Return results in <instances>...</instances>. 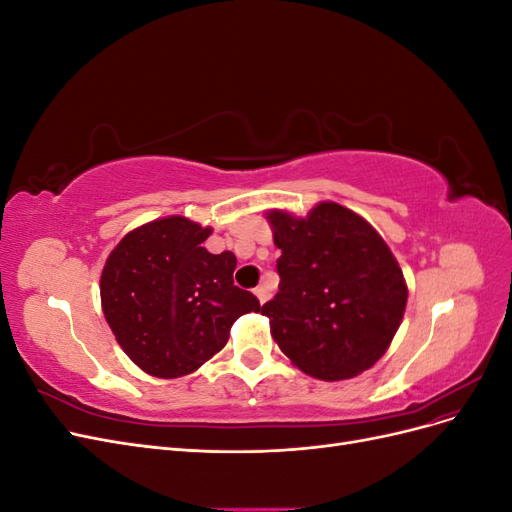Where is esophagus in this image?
<instances>
[{
    "label": "esophagus",
    "instance_id": "34e87169",
    "mask_svg": "<svg viewBox=\"0 0 512 512\" xmlns=\"http://www.w3.org/2000/svg\"><path fill=\"white\" fill-rule=\"evenodd\" d=\"M254 294H256L260 303H265V301L271 297V292H269L267 286H256V288H254Z\"/></svg>",
    "mask_w": 512,
    "mask_h": 512
}]
</instances>
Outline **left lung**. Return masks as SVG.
<instances>
[{
	"label": "left lung",
	"instance_id": "8db88e82",
	"mask_svg": "<svg viewBox=\"0 0 512 512\" xmlns=\"http://www.w3.org/2000/svg\"><path fill=\"white\" fill-rule=\"evenodd\" d=\"M280 292L262 305L277 346L305 374L346 380L389 348L408 288L389 245L361 215L320 203L305 220L271 211Z\"/></svg>",
	"mask_w": 512,
	"mask_h": 512
}]
</instances>
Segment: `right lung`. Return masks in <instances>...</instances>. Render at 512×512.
<instances>
[{
	"mask_svg": "<svg viewBox=\"0 0 512 512\" xmlns=\"http://www.w3.org/2000/svg\"><path fill=\"white\" fill-rule=\"evenodd\" d=\"M211 228L164 218L132 230L108 256L100 294L108 327L130 359L156 378H179L220 352L232 322L260 312L232 282L237 258L211 254Z\"/></svg>",
	"mask_w": 512,
	"mask_h": 512,
	"instance_id": "add662e5",
	"label": "right lung"
}]
</instances>
